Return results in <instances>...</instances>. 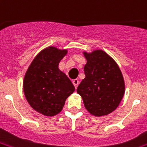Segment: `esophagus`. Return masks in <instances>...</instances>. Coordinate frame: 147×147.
Masks as SVG:
<instances>
[{
    "label": "esophagus",
    "instance_id": "1",
    "mask_svg": "<svg viewBox=\"0 0 147 147\" xmlns=\"http://www.w3.org/2000/svg\"><path fill=\"white\" fill-rule=\"evenodd\" d=\"M72 83H73L74 85V86H75V88L76 89L77 87H78V86H79V79H74L73 81H72Z\"/></svg>",
    "mask_w": 147,
    "mask_h": 147
}]
</instances>
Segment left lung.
<instances>
[{"label": "left lung", "instance_id": "1", "mask_svg": "<svg viewBox=\"0 0 147 147\" xmlns=\"http://www.w3.org/2000/svg\"><path fill=\"white\" fill-rule=\"evenodd\" d=\"M87 62L85 77L77 88L85 107L95 116L107 115L114 111L123 97L125 82L120 68L103 51L84 53Z\"/></svg>", "mask_w": 147, "mask_h": 147}]
</instances>
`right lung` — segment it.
Segmentation results:
<instances>
[{
  "label": "right lung",
  "instance_id": "add662e5",
  "mask_svg": "<svg viewBox=\"0 0 147 147\" xmlns=\"http://www.w3.org/2000/svg\"><path fill=\"white\" fill-rule=\"evenodd\" d=\"M66 54V50L53 47L44 49L32 61L24 78L27 101L43 115H57L75 90L70 79L58 69L60 61Z\"/></svg>",
  "mask_w": 147,
  "mask_h": 147
}]
</instances>
